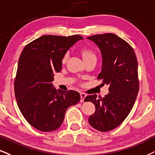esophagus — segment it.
I'll use <instances>...</instances> for the list:
<instances>
[{
  "mask_svg": "<svg viewBox=\"0 0 155 155\" xmlns=\"http://www.w3.org/2000/svg\"><path fill=\"white\" fill-rule=\"evenodd\" d=\"M86 97V94L84 93H81V102H84V99Z\"/></svg>",
  "mask_w": 155,
  "mask_h": 155,
  "instance_id": "34e87169",
  "label": "esophagus"
}]
</instances>
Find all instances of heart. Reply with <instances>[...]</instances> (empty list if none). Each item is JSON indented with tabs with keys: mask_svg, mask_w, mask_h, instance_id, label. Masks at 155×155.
Returning a JSON list of instances; mask_svg holds the SVG:
<instances>
[{
	"mask_svg": "<svg viewBox=\"0 0 155 155\" xmlns=\"http://www.w3.org/2000/svg\"><path fill=\"white\" fill-rule=\"evenodd\" d=\"M81 54H82V57H83V60H86L87 59L91 58V57H95V53L93 52L91 49L87 48V47H84V48L81 49ZM67 57L68 56H67V54H65L64 56V57H63V60H62L63 62H64L66 61Z\"/></svg>",
	"mask_w": 155,
	"mask_h": 155,
	"instance_id": "b5f03b06",
	"label": "heart"
}]
</instances>
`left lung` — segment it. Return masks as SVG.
<instances>
[{
  "label": "left lung",
  "instance_id": "8db88e82",
  "mask_svg": "<svg viewBox=\"0 0 155 155\" xmlns=\"http://www.w3.org/2000/svg\"><path fill=\"white\" fill-rule=\"evenodd\" d=\"M100 49L102 68L98 79L109 85V93L104 98L87 95L95 111L88 121L96 130L106 132L123 122L132 109L139 92L138 62L129 44L114 34H104L87 37Z\"/></svg>",
  "mask_w": 155,
  "mask_h": 155
}]
</instances>
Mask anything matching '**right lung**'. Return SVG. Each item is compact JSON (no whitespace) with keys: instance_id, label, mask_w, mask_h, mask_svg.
<instances>
[{"instance_id":"add662e5","label":"right lung","mask_w":155,"mask_h":155,"mask_svg":"<svg viewBox=\"0 0 155 155\" xmlns=\"http://www.w3.org/2000/svg\"><path fill=\"white\" fill-rule=\"evenodd\" d=\"M83 39L80 35H45L23 49L15 79V96L25 119L37 130H56L62 125L67 109L81 100L77 91H57L51 82L54 72L62 70L68 49Z\"/></svg>"}]
</instances>
